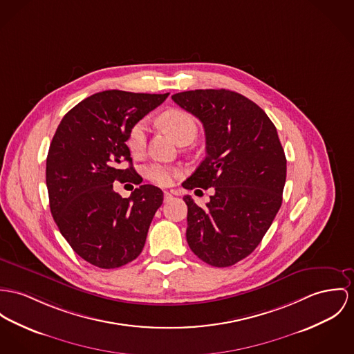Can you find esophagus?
Instances as JSON below:
<instances>
[{
    "mask_svg": "<svg viewBox=\"0 0 354 354\" xmlns=\"http://www.w3.org/2000/svg\"><path fill=\"white\" fill-rule=\"evenodd\" d=\"M172 198H174V195L171 192H167V191L164 192V202H169Z\"/></svg>",
    "mask_w": 354,
    "mask_h": 354,
    "instance_id": "34e87169",
    "label": "esophagus"
}]
</instances>
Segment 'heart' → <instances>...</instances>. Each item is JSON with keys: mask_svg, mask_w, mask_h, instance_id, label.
Returning <instances> with one entry per match:
<instances>
[{"mask_svg": "<svg viewBox=\"0 0 354 354\" xmlns=\"http://www.w3.org/2000/svg\"><path fill=\"white\" fill-rule=\"evenodd\" d=\"M160 125L174 137L178 142L185 140H192L198 133L195 120L185 110L169 109L164 111L159 118ZM147 142V122L144 120L137 121L132 125L127 136V145L133 155H140ZM145 175L149 180L156 185L167 186L176 175V169L163 163H153L147 167Z\"/></svg>", "mask_w": 354, "mask_h": 354, "instance_id": "obj_1", "label": "heart"}]
</instances>
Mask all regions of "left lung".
I'll use <instances>...</instances> for the list:
<instances>
[{"instance_id":"1","label":"left lung","mask_w":354,"mask_h":354,"mask_svg":"<svg viewBox=\"0 0 354 354\" xmlns=\"http://www.w3.org/2000/svg\"><path fill=\"white\" fill-rule=\"evenodd\" d=\"M172 100L201 120L206 135V158L182 186L214 189L206 207L185 195L187 243L209 266L230 267L261 243L281 206L283 147L266 111L236 91L190 90Z\"/></svg>"}]
</instances>
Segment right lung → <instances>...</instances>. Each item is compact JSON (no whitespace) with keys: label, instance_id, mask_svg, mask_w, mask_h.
Listing matches in <instances>:
<instances>
[{"label":"right lung","instance_id":"add662e5","mask_svg":"<svg viewBox=\"0 0 354 354\" xmlns=\"http://www.w3.org/2000/svg\"><path fill=\"white\" fill-rule=\"evenodd\" d=\"M168 94L121 90L93 94L70 110L55 132L46 167L50 209L74 252L98 268L133 261L163 203V191L156 186L141 185L122 198L113 183L142 182L127 136ZM124 161L130 163L128 169L122 168Z\"/></svg>","mask_w":354,"mask_h":354}]
</instances>
